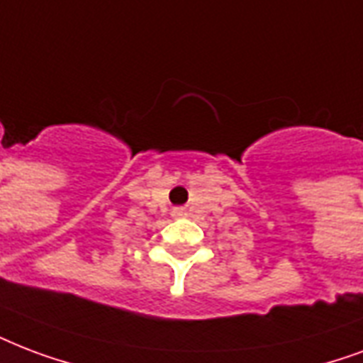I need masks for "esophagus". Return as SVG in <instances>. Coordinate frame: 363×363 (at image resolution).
Returning a JSON list of instances; mask_svg holds the SVG:
<instances>
[{
  "mask_svg": "<svg viewBox=\"0 0 363 363\" xmlns=\"http://www.w3.org/2000/svg\"><path fill=\"white\" fill-rule=\"evenodd\" d=\"M175 215H182V213H184V209H182V207H175Z\"/></svg>",
  "mask_w": 363,
  "mask_h": 363,
  "instance_id": "esophagus-1",
  "label": "esophagus"
}]
</instances>
